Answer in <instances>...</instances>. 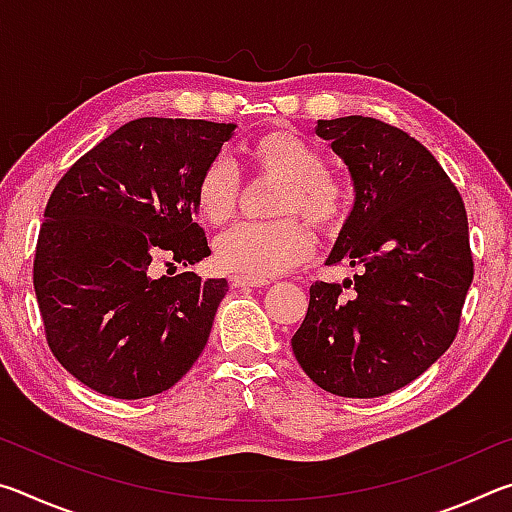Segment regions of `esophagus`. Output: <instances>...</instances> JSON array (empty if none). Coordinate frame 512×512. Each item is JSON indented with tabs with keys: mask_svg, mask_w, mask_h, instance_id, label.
<instances>
[{
	"mask_svg": "<svg viewBox=\"0 0 512 512\" xmlns=\"http://www.w3.org/2000/svg\"><path fill=\"white\" fill-rule=\"evenodd\" d=\"M230 284L235 289H253V287H266L268 280H257V277L235 275V277H230Z\"/></svg>",
	"mask_w": 512,
	"mask_h": 512,
	"instance_id": "34e87169",
	"label": "esophagus"
}]
</instances>
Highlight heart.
Here are the masks:
<instances>
[{
  "label": "heart",
  "mask_w": 512,
  "mask_h": 512,
  "mask_svg": "<svg viewBox=\"0 0 512 512\" xmlns=\"http://www.w3.org/2000/svg\"><path fill=\"white\" fill-rule=\"evenodd\" d=\"M253 167L280 178V214H302L320 230H334L343 221L348 194L339 178L323 171V158L305 137L275 128L248 146ZM239 201V176L225 158H214L201 171L194 189L198 216L212 225L232 219ZM311 237L296 219L241 223L214 241V262L225 273L266 277L289 271L309 255Z\"/></svg>",
  "instance_id": "heart-1"
}]
</instances>
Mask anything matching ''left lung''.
Listing matches in <instances>:
<instances>
[{
  "instance_id": "8db88e82",
  "label": "left lung",
  "mask_w": 512,
  "mask_h": 512,
  "mask_svg": "<svg viewBox=\"0 0 512 512\" xmlns=\"http://www.w3.org/2000/svg\"><path fill=\"white\" fill-rule=\"evenodd\" d=\"M348 167L354 203L327 257L359 273L309 287L291 348L323 391L379 397L418 379L452 345L474 264L463 198L438 160L372 117L318 119Z\"/></svg>"
}]
</instances>
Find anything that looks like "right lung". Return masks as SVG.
<instances>
[{"mask_svg": "<svg viewBox=\"0 0 512 512\" xmlns=\"http://www.w3.org/2000/svg\"><path fill=\"white\" fill-rule=\"evenodd\" d=\"M235 128L133 119L49 196L33 289L51 352L92 391L142 400L169 391L201 357L228 280L153 277L151 262L167 253L189 266L212 253L194 189Z\"/></svg>", "mask_w": 512, "mask_h": 512, "instance_id": "add662e5", "label": "right lung"}]
</instances>
